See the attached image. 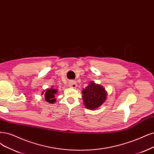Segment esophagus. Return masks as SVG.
<instances>
[{"mask_svg": "<svg viewBox=\"0 0 154 154\" xmlns=\"http://www.w3.org/2000/svg\"><path fill=\"white\" fill-rule=\"evenodd\" d=\"M70 85L71 88H75L77 87V83L75 82V81H70Z\"/></svg>", "mask_w": 154, "mask_h": 154, "instance_id": "1", "label": "esophagus"}]
</instances>
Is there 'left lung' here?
I'll use <instances>...</instances> for the list:
<instances>
[{
    "mask_svg": "<svg viewBox=\"0 0 154 154\" xmlns=\"http://www.w3.org/2000/svg\"><path fill=\"white\" fill-rule=\"evenodd\" d=\"M82 98L84 104L88 109L94 110L104 103L106 98L105 89L100 85L90 82L87 87L83 89Z\"/></svg>",
    "mask_w": 154,
    "mask_h": 154,
    "instance_id": "left-lung-1",
    "label": "left lung"
}]
</instances>
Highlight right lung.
I'll use <instances>...</instances> for the list:
<instances>
[{
    "instance_id": "add662e5",
    "label": "right lung",
    "mask_w": 154,
    "mask_h": 154,
    "mask_svg": "<svg viewBox=\"0 0 154 154\" xmlns=\"http://www.w3.org/2000/svg\"><path fill=\"white\" fill-rule=\"evenodd\" d=\"M57 93V91L54 89L51 88L50 89H47L45 93V100L49 103H54L56 99L54 98V95Z\"/></svg>"
}]
</instances>
